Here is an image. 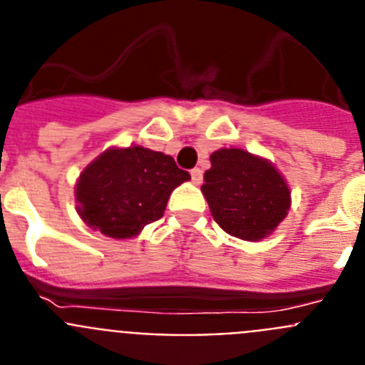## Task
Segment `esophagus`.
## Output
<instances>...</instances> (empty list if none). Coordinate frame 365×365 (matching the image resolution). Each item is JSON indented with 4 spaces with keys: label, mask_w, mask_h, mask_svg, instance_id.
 I'll use <instances>...</instances> for the list:
<instances>
[{
    "label": "esophagus",
    "mask_w": 365,
    "mask_h": 365,
    "mask_svg": "<svg viewBox=\"0 0 365 365\" xmlns=\"http://www.w3.org/2000/svg\"><path fill=\"white\" fill-rule=\"evenodd\" d=\"M190 175H192L193 185H201V182H202V172L199 170V168H193L192 172H190Z\"/></svg>",
    "instance_id": "34e87169"
}]
</instances>
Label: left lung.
Masks as SVG:
<instances>
[{"instance_id":"8db88e82","label":"left lung","mask_w":365,"mask_h":365,"mask_svg":"<svg viewBox=\"0 0 365 365\" xmlns=\"http://www.w3.org/2000/svg\"><path fill=\"white\" fill-rule=\"evenodd\" d=\"M201 190L219 227L245 241L272 234L291 208V190L276 166L237 148L214 151Z\"/></svg>"}]
</instances>
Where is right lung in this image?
<instances>
[{
	"label": "right lung",
	"instance_id": "add662e5",
	"mask_svg": "<svg viewBox=\"0 0 365 365\" xmlns=\"http://www.w3.org/2000/svg\"><path fill=\"white\" fill-rule=\"evenodd\" d=\"M190 173L170 155L143 146L109 148L80 173L74 197L87 227L130 240L163 217L168 199Z\"/></svg>",
	"mask_w": 365,
	"mask_h": 365
}]
</instances>
